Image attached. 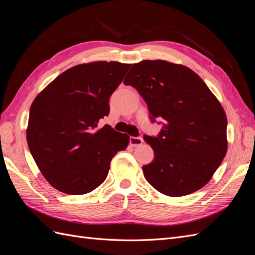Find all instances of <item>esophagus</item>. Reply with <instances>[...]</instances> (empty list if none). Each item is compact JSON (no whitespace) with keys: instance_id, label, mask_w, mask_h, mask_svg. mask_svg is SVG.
<instances>
[{"instance_id":"34e87169","label":"esophagus","mask_w":255,"mask_h":255,"mask_svg":"<svg viewBox=\"0 0 255 255\" xmlns=\"http://www.w3.org/2000/svg\"><path fill=\"white\" fill-rule=\"evenodd\" d=\"M143 143V139L141 137H129V144L132 146H139Z\"/></svg>"}]
</instances>
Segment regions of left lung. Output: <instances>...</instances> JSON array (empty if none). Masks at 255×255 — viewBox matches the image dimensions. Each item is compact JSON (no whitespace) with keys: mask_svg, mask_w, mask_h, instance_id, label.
Here are the masks:
<instances>
[{"mask_svg":"<svg viewBox=\"0 0 255 255\" xmlns=\"http://www.w3.org/2000/svg\"><path fill=\"white\" fill-rule=\"evenodd\" d=\"M148 105L150 119L163 120L157 136H143L154 159L142 167L161 194L182 197L202 188L226 156L227 116L191 69L166 60L134 64L125 79Z\"/></svg>","mask_w":255,"mask_h":255,"instance_id":"1","label":"left lung"}]
</instances>
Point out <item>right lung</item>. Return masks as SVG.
<instances>
[{
  "instance_id": "1",
  "label": "right lung",
  "mask_w": 255,
  "mask_h": 255,
  "mask_svg": "<svg viewBox=\"0 0 255 255\" xmlns=\"http://www.w3.org/2000/svg\"><path fill=\"white\" fill-rule=\"evenodd\" d=\"M130 65L95 61L68 69L38 95L29 110L26 139L42 175L54 188L84 195L101 185L112 158L129 136L110 126V98Z\"/></svg>"
}]
</instances>
